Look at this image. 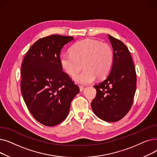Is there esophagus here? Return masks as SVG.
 <instances>
[{
  "label": "esophagus",
  "mask_w": 157,
  "mask_h": 157,
  "mask_svg": "<svg viewBox=\"0 0 157 157\" xmlns=\"http://www.w3.org/2000/svg\"><path fill=\"white\" fill-rule=\"evenodd\" d=\"M79 88L80 92H82V91H83V90H84V86H81V85H79Z\"/></svg>",
  "instance_id": "obj_1"
}]
</instances>
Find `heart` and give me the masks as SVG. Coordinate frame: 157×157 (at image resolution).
<instances>
[{
  "instance_id": "1",
  "label": "heart",
  "mask_w": 157,
  "mask_h": 157,
  "mask_svg": "<svg viewBox=\"0 0 157 157\" xmlns=\"http://www.w3.org/2000/svg\"><path fill=\"white\" fill-rule=\"evenodd\" d=\"M113 61L112 48L108 44L92 39L78 41L71 47L70 54L60 56L62 68L70 76H75L84 65L85 70L74 77V81L81 85L92 83L96 76L105 77L113 67Z\"/></svg>"
}]
</instances>
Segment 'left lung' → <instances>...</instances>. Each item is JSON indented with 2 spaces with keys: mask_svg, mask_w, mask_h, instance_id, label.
Segmentation results:
<instances>
[{
  "mask_svg": "<svg viewBox=\"0 0 157 157\" xmlns=\"http://www.w3.org/2000/svg\"><path fill=\"white\" fill-rule=\"evenodd\" d=\"M114 54L113 67L105 79L94 86L97 94L91 103L97 117L108 122L124 117L133 104L136 90V73L127 47L108 35Z\"/></svg>",
  "mask_w": 157,
  "mask_h": 157,
  "instance_id": "8db88e82",
  "label": "left lung"
}]
</instances>
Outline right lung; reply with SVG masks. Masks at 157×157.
I'll return each mask as SVG.
<instances>
[{"label":"right lung","mask_w":157,"mask_h":157,"mask_svg":"<svg viewBox=\"0 0 157 157\" xmlns=\"http://www.w3.org/2000/svg\"><path fill=\"white\" fill-rule=\"evenodd\" d=\"M71 36L52 35L37 40L24 57L21 69V91L34 118L52 127L63 121L71 102L79 92L78 86L60 63L62 48Z\"/></svg>","instance_id":"add662e5"}]
</instances>
